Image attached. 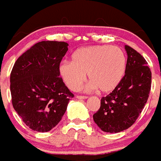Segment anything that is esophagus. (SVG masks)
Masks as SVG:
<instances>
[{
    "label": "esophagus",
    "instance_id": "1",
    "mask_svg": "<svg viewBox=\"0 0 161 161\" xmlns=\"http://www.w3.org/2000/svg\"><path fill=\"white\" fill-rule=\"evenodd\" d=\"M77 98L79 99V100H82V99H87V96H77Z\"/></svg>",
    "mask_w": 161,
    "mask_h": 161
}]
</instances>
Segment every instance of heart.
I'll return each mask as SVG.
<instances>
[{"mask_svg": "<svg viewBox=\"0 0 161 161\" xmlns=\"http://www.w3.org/2000/svg\"><path fill=\"white\" fill-rule=\"evenodd\" d=\"M126 68V55L120 48L93 45L75 51L71 63H61L59 74L73 91L80 88L87 74L91 81L88 89L98 88L102 92H110L120 84Z\"/></svg>", "mask_w": 161, "mask_h": 161, "instance_id": "1", "label": "heart"}]
</instances>
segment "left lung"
Instances as JSON below:
<instances>
[{
	"label": "left lung",
	"instance_id": "obj_1",
	"mask_svg": "<svg viewBox=\"0 0 161 161\" xmlns=\"http://www.w3.org/2000/svg\"><path fill=\"white\" fill-rule=\"evenodd\" d=\"M127 53L125 75L120 84L101 99L93 114L95 123L105 132L117 133L131 126L146 105L151 87V71L137 51L125 45Z\"/></svg>",
	"mask_w": 161,
	"mask_h": 161
}]
</instances>
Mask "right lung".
<instances>
[{"instance_id":"right-lung-1","label":"right lung","mask_w":161,"mask_h":161,"mask_svg":"<svg viewBox=\"0 0 161 161\" xmlns=\"http://www.w3.org/2000/svg\"><path fill=\"white\" fill-rule=\"evenodd\" d=\"M69 44L41 41L16 60L10 74L12 105L26 126L47 132L62 119L74 94L59 77Z\"/></svg>"}]
</instances>
